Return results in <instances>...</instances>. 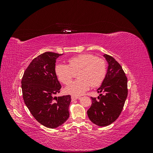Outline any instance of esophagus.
Masks as SVG:
<instances>
[{
  "label": "esophagus",
  "instance_id": "obj_1",
  "mask_svg": "<svg viewBox=\"0 0 153 153\" xmlns=\"http://www.w3.org/2000/svg\"><path fill=\"white\" fill-rule=\"evenodd\" d=\"M71 98L72 101H75V100H78V99H79V98H80V97H78V96H71Z\"/></svg>",
  "mask_w": 153,
  "mask_h": 153
}]
</instances>
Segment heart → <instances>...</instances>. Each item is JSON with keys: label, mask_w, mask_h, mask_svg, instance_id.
<instances>
[{"label": "heart", "mask_w": 153, "mask_h": 153, "mask_svg": "<svg viewBox=\"0 0 153 153\" xmlns=\"http://www.w3.org/2000/svg\"><path fill=\"white\" fill-rule=\"evenodd\" d=\"M68 65L58 63L55 72L59 81L68 84L71 81L73 72L79 71L77 76L79 79L66 87L67 94L78 96L84 94L90 86L100 85L106 75V65L103 59L96 57L91 53H82L68 59Z\"/></svg>", "instance_id": "obj_1"}]
</instances>
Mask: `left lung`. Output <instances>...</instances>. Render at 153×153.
Segmentation results:
<instances>
[{
    "label": "left lung",
    "mask_w": 153,
    "mask_h": 153,
    "mask_svg": "<svg viewBox=\"0 0 153 153\" xmlns=\"http://www.w3.org/2000/svg\"><path fill=\"white\" fill-rule=\"evenodd\" d=\"M108 63L107 71L98 92L92 98V105L87 110L90 121L99 126H106L114 123L121 114L128 96V80L121 65L115 59L103 55Z\"/></svg>",
    "instance_id": "1"
}]
</instances>
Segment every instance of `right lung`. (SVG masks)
I'll return each instance as SVG.
<instances>
[{"instance_id":"add662e5","label":"right lung","mask_w":153,"mask_h":153,"mask_svg":"<svg viewBox=\"0 0 153 153\" xmlns=\"http://www.w3.org/2000/svg\"><path fill=\"white\" fill-rule=\"evenodd\" d=\"M63 54L47 52L32 60L22 79L23 98L31 114L45 127L56 128L69 116L71 96H53L60 92L55 67Z\"/></svg>"}]
</instances>
